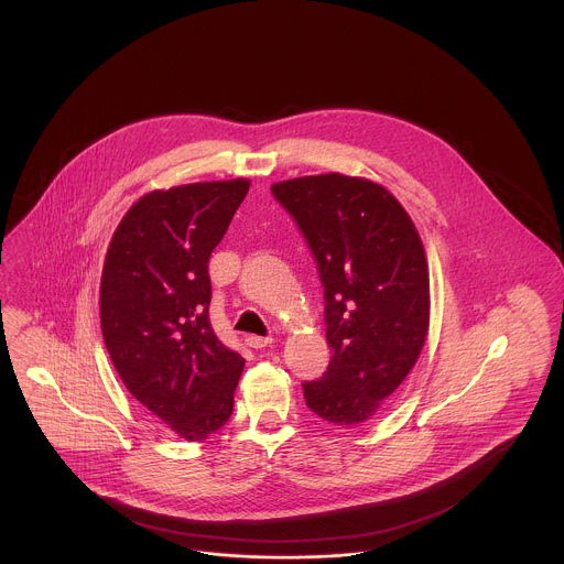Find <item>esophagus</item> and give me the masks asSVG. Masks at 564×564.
I'll return each mask as SVG.
<instances>
[{
  "label": "esophagus",
  "mask_w": 564,
  "mask_h": 564,
  "mask_svg": "<svg viewBox=\"0 0 564 564\" xmlns=\"http://www.w3.org/2000/svg\"><path fill=\"white\" fill-rule=\"evenodd\" d=\"M271 336H256V334H249L247 338H245V343L249 345V347H253V349H262V347H267V345H271Z\"/></svg>",
  "instance_id": "1"
}]
</instances>
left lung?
<instances>
[{
	"mask_svg": "<svg viewBox=\"0 0 564 564\" xmlns=\"http://www.w3.org/2000/svg\"><path fill=\"white\" fill-rule=\"evenodd\" d=\"M308 242L322 278L332 360L304 382L332 425L371 419L414 367L427 336L425 251L402 204L380 184L340 173L271 186Z\"/></svg>",
	"mask_w": 564,
	"mask_h": 564,
	"instance_id": "1",
	"label": "left lung"
}]
</instances>
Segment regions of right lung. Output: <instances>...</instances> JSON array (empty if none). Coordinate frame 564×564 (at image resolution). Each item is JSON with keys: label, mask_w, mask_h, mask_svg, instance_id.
<instances>
[{"label": "right lung", "mask_w": 564, "mask_h": 564, "mask_svg": "<svg viewBox=\"0 0 564 564\" xmlns=\"http://www.w3.org/2000/svg\"><path fill=\"white\" fill-rule=\"evenodd\" d=\"M247 180L154 191L121 219L99 286L101 334L126 389L186 441L226 425L245 360L210 325L208 260Z\"/></svg>", "instance_id": "1"}]
</instances>
